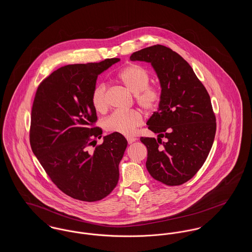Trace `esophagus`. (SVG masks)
Returning <instances> with one entry per match:
<instances>
[{
  "mask_svg": "<svg viewBox=\"0 0 252 252\" xmlns=\"http://www.w3.org/2000/svg\"><path fill=\"white\" fill-rule=\"evenodd\" d=\"M126 140H127V143H128V144H132V143H134L137 139L134 138V137H127Z\"/></svg>",
  "mask_w": 252,
  "mask_h": 252,
  "instance_id": "1",
  "label": "esophagus"
}]
</instances>
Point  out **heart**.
Segmentation results:
<instances>
[{
	"mask_svg": "<svg viewBox=\"0 0 252 252\" xmlns=\"http://www.w3.org/2000/svg\"><path fill=\"white\" fill-rule=\"evenodd\" d=\"M118 78L132 94H136L137 104L145 111H152L160 100V92L155 86H150L149 73L143 67L132 64L118 73ZM92 103L98 112L108 108L107 85H97L92 94ZM143 115L137 110L115 111L104 121L105 128L111 133L125 136L132 135L143 124Z\"/></svg>",
	"mask_w": 252,
	"mask_h": 252,
	"instance_id": "obj_1",
	"label": "heart"
}]
</instances>
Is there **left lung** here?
<instances>
[{
	"mask_svg": "<svg viewBox=\"0 0 252 252\" xmlns=\"http://www.w3.org/2000/svg\"><path fill=\"white\" fill-rule=\"evenodd\" d=\"M130 60L151 63L161 88L158 110L146 123L158 139L141 138L147 148L146 168L163 184L181 185L202 167L214 144L216 119L210 95L189 63L168 47L142 49Z\"/></svg>",
	"mask_w": 252,
	"mask_h": 252,
	"instance_id": "1",
	"label": "left lung"
}]
</instances>
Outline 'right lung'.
Instances as JSON below:
<instances>
[{
    "mask_svg": "<svg viewBox=\"0 0 252 252\" xmlns=\"http://www.w3.org/2000/svg\"><path fill=\"white\" fill-rule=\"evenodd\" d=\"M120 59L72 64L52 72L37 87L31 112L33 153L60 191L74 199L94 202L106 197L119 180V163L127 146L118 133L102 137L94 127L92 94L101 72Z\"/></svg>",
    "mask_w": 252,
    "mask_h": 252,
    "instance_id": "right-lung-1",
    "label": "right lung"
}]
</instances>
